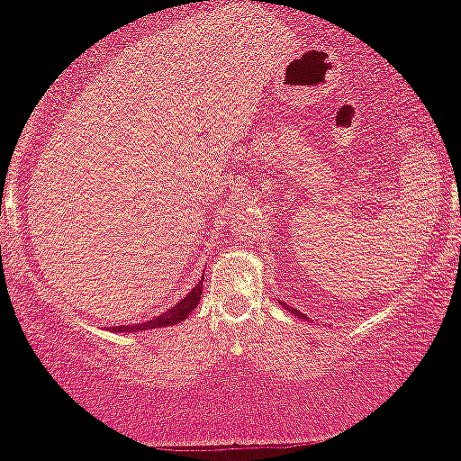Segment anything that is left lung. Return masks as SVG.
<instances>
[{
    "label": "left lung",
    "instance_id": "obj_1",
    "mask_svg": "<svg viewBox=\"0 0 461 461\" xmlns=\"http://www.w3.org/2000/svg\"><path fill=\"white\" fill-rule=\"evenodd\" d=\"M285 310H290V308H288V305H285ZM290 312H293V314H294V316H301V312H299V310H290Z\"/></svg>",
    "mask_w": 461,
    "mask_h": 461
}]
</instances>
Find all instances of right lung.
Listing matches in <instances>:
<instances>
[{
    "label": "right lung",
    "mask_w": 461,
    "mask_h": 461,
    "mask_svg": "<svg viewBox=\"0 0 461 461\" xmlns=\"http://www.w3.org/2000/svg\"><path fill=\"white\" fill-rule=\"evenodd\" d=\"M201 293H203V279L197 282L193 290L184 297L182 301H177L173 308H168L164 314L156 316V319L147 321V322H136V325H119V327H113V331H145V330H158V327H168V325H177V322H182L186 316L193 312L194 308L199 305V299H201Z\"/></svg>",
    "instance_id": "1"
}]
</instances>
